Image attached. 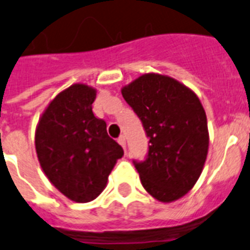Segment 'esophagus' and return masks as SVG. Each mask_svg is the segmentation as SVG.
<instances>
[{
	"mask_svg": "<svg viewBox=\"0 0 250 250\" xmlns=\"http://www.w3.org/2000/svg\"><path fill=\"white\" fill-rule=\"evenodd\" d=\"M117 142H119V144H120L121 146H123L124 149H125V146H126V138L124 135H120L119 136V139H117Z\"/></svg>",
	"mask_w": 250,
	"mask_h": 250,
	"instance_id": "1",
	"label": "esophagus"
}]
</instances>
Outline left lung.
I'll return each mask as SVG.
<instances>
[{
	"mask_svg": "<svg viewBox=\"0 0 250 250\" xmlns=\"http://www.w3.org/2000/svg\"><path fill=\"white\" fill-rule=\"evenodd\" d=\"M143 123L149 149L134 161L143 187L158 201L172 202L197 182L208 150L206 112L193 91L168 76L146 73L121 89Z\"/></svg>",
	"mask_w": 250,
	"mask_h": 250,
	"instance_id": "left-lung-1",
	"label": "left lung"
}]
</instances>
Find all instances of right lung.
<instances>
[{"label": "right lung", "mask_w": 250, "mask_h": 250, "mask_svg": "<svg viewBox=\"0 0 250 250\" xmlns=\"http://www.w3.org/2000/svg\"><path fill=\"white\" fill-rule=\"evenodd\" d=\"M96 89L76 83L55 96L35 131L38 159L48 180L76 202L95 200L124 150L92 112Z\"/></svg>", "instance_id": "add662e5"}]
</instances>
